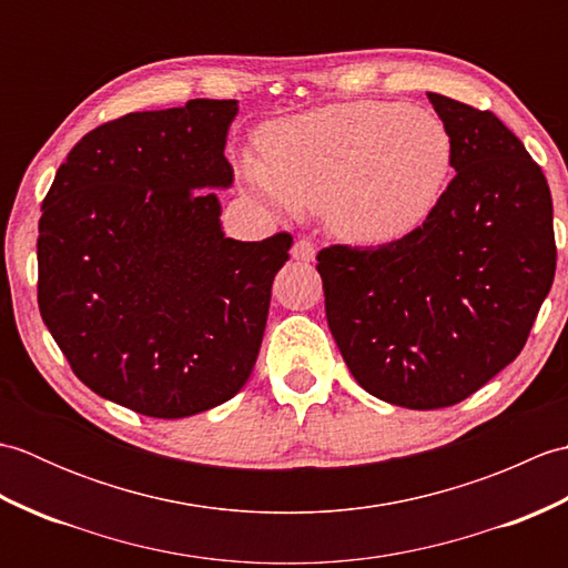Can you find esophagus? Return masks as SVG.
<instances>
[{
	"label": "esophagus",
	"mask_w": 568,
	"mask_h": 568,
	"mask_svg": "<svg viewBox=\"0 0 568 568\" xmlns=\"http://www.w3.org/2000/svg\"><path fill=\"white\" fill-rule=\"evenodd\" d=\"M315 244H312L310 239H297L295 244H293V258L295 261H303V263H310L312 258H315Z\"/></svg>",
	"instance_id": "obj_1"
}]
</instances>
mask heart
I'll use <instances>...</instances> for the list:
<instances>
[{"mask_svg":"<svg viewBox=\"0 0 568 568\" xmlns=\"http://www.w3.org/2000/svg\"><path fill=\"white\" fill-rule=\"evenodd\" d=\"M263 155H246L248 185L283 212L324 210L336 234L388 244L437 207L452 173V136L439 116L361 100L271 124Z\"/></svg>","mask_w":568,"mask_h":568,"instance_id":"obj_1","label":"heart"}]
</instances>
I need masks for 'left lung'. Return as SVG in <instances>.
<instances>
[{
    "label": "left lung",
    "instance_id": "obj_1",
    "mask_svg": "<svg viewBox=\"0 0 568 568\" xmlns=\"http://www.w3.org/2000/svg\"><path fill=\"white\" fill-rule=\"evenodd\" d=\"M427 98L456 171L427 222L390 244L317 253L348 371L409 409L462 403L513 364L557 271L551 192L523 141L488 110Z\"/></svg>",
    "mask_w": 568,
    "mask_h": 568
}]
</instances>
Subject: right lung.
<instances>
[{
  "mask_svg": "<svg viewBox=\"0 0 568 568\" xmlns=\"http://www.w3.org/2000/svg\"><path fill=\"white\" fill-rule=\"evenodd\" d=\"M236 100L131 112L84 134L39 220V310L72 373L139 415L178 419L248 381L287 232L226 239Z\"/></svg>",
  "mask_w": 568,
  "mask_h": 568,
  "instance_id": "add662e5",
  "label": "right lung"
}]
</instances>
